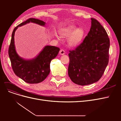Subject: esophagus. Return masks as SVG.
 <instances>
[{"mask_svg":"<svg viewBox=\"0 0 121 121\" xmlns=\"http://www.w3.org/2000/svg\"><path fill=\"white\" fill-rule=\"evenodd\" d=\"M60 55H64L65 54V52L64 49H60Z\"/></svg>","mask_w":121,"mask_h":121,"instance_id":"1","label":"esophagus"}]
</instances>
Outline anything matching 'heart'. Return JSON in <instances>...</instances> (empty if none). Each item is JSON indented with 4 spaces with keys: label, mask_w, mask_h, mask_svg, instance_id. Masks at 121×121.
<instances>
[{
    "label": "heart",
    "mask_w": 121,
    "mask_h": 121,
    "mask_svg": "<svg viewBox=\"0 0 121 121\" xmlns=\"http://www.w3.org/2000/svg\"><path fill=\"white\" fill-rule=\"evenodd\" d=\"M74 25H70L61 29L59 34L62 37L66 38L70 36L68 39V44L70 46H76L81 42L85 35V31L82 28L76 29Z\"/></svg>",
    "instance_id": "1"
}]
</instances>
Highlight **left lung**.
Listing matches in <instances>:
<instances>
[{
	"label": "left lung",
	"instance_id": "8db88e82",
	"mask_svg": "<svg viewBox=\"0 0 121 121\" xmlns=\"http://www.w3.org/2000/svg\"><path fill=\"white\" fill-rule=\"evenodd\" d=\"M90 31L83 42L69 50L68 75L74 83L86 85L98 81L109 60L110 41L104 28L91 18Z\"/></svg>",
	"mask_w": 121,
	"mask_h": 121
}]
</instances>
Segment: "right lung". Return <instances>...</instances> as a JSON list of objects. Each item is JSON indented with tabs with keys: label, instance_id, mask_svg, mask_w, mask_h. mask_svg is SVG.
<instances>
[{
	"label": "right lung",
	"instance_id": "obj_1",
	"mask_svg": "<svg viewBox=\"0 0 121 121\" xmlns=\"http://www.w3.org/2000/svg\"><path fill=\"white\" fill-rule=\"evenodd\" d=\"M30 22L41 26L45 23L41 20L30 18L21 23L13 29L9 49V55L13 71L17 77L29 84H36L44 80L50 73L51 60L56 57L60 50L53 46H46L35 58L24 60L20 57L16 52L14 46V36L17 28Z\"/></svg>",
	"mask_w": 121,
	"mask_h": 121
}]
</instances>
